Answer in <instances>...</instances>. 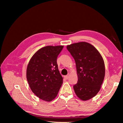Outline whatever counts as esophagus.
Returning a JSON list of instances; mask_svg holds the SVG:
<instances>
[{"mask_svg":"<svg viewBox=\"0 0 123 123\" xmlns=\"http://www.w3.org/2000/svg\"><path fill=\"white\" fill-rule=\"evenodd\" d=\"M64 78H65V79H69V74H67V75H66V76L64 77Z\"/></svg>","mask_w":123,"mask_h":123,"instance_id":"1","label":"esophagus"}]
</instances>
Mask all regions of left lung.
<instances>
[{
    "label": "left lung",
    "instance_id": "8db88e82",
    "mask_svg": "<svg viewBox=\"0 0 123 123\" xmlns=\"http://www.w3.org/2000/svg\"><path fill=\"white\" fill-rule=\"evenodd\" d=\"M76 64L78 82L74 86V92L82 100L95 96L100 89L105 74L103 57L91 44L85 42L67 46Z\"/></svg>",
    "mask_w": 123,
    "mask_h": 123
}]
</instances>
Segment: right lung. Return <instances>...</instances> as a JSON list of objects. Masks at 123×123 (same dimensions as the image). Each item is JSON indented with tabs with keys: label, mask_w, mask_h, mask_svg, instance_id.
Wrapping results in <instances>:
<instances>
[{
	"label": "right lung",
	"mask_w": 123,
	"mask_h": 123,
	"mask_svg": "<svg viewBox=\"0 0 123 123\" xmlns=\"http://www.w3.org/2000/svg\"><path fill=\"white\" fill-rule=\"evenodd\" d=\"M63 45L46 46L33 55L27 67L26 78L31 90L42 100L56 97L63 83L56 60Z\"/></svg>",
	"instance_id": "add662e5"
}]
</instances>
